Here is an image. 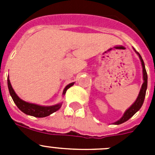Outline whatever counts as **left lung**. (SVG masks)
<instances>
[{
    "label": "left lung",
    "mask_w": 155,
    "mask_h": 155,
    "mask_svg": "<svg viewBox=\"0 0 155 155\" xmlns=\"http://www.w3.org/2000/svg\"><path fill=\"white\" fill-rule=\"evenodd\" d=\"M136 51V50H135ZM136 53H137L138 55H139L140 59V61H141V64H142V68H143V83L142 84L141 89L140 91L139 95H138L137 98L135 101L134 104L131 105L130 107L129 108L127 111L125 112V113L124 114L123 117L120 119V120H118L117 122L114 123V124H116V125H119V124H121L124 122L127 121L129 119H130L133 116H134L135 113L139 110L140 108H141L142 105L143 103V101H144V98H145V94H146V90H147V71H146V69H145V66H144V63H143V59H142L141 56L140 55V53L136 51Z\"/></svg>",
    "instance_id": "left-lung-1"
}]
</instances>
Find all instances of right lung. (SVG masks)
Instances as JSON below:
<instances>
[{
    "label": "right lung",
    "instance_id": "right-lung-1",
    "mask_svg": "<svg viewBox=\"0 0 155 155\" xmlns=\"http://www.w3.org/2000/svg\"><path fill=\"white\" fill-rule=\"evenodd\" d=\"M74 85V83H71L68 85L66 86V87L64 88V92L63 94H65L67 90L71 87V86ZM8 90H9V92H10L11 96H12V99H13L14 102L15 103V105H17L18 108L21 112H23L24 113L27 115H29V116H35V117H46V116H50V114L53 113L54 112L58 110L61 106V104H57V105H53V106H40V105H35V104H31L28 103V102H25L23 100H21V98L18 96L16 93L15 92L14 89L12 88V84L10 83V81L8 77Z\"/></svg>",
    "mask_w": 155,
    "mask_h": 155
}]
</instances>
